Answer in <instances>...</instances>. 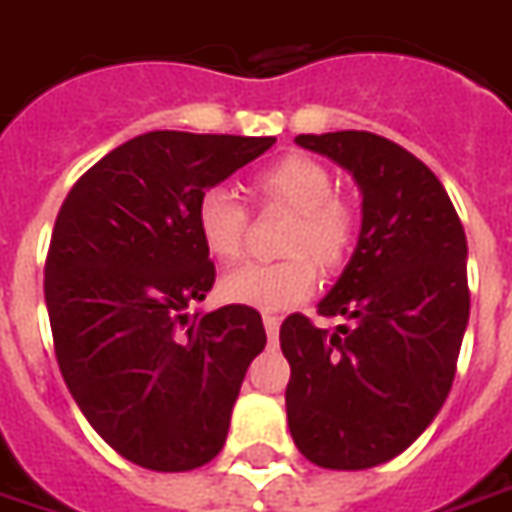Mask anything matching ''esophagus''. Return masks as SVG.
Listing matches in <instances>:
<instances>
[{
  "label": "esophagus",
  "instance_id": "34e87169",
  "mask_svg": "<svg viewBox=\"0 0 512 512\" xmlns=\"http://www.w3.org/2000/svg\"><path fill=\"white\" fill-rule=\"evenodd\" d=\"M263 328H266L269 339L274 342V339H277V333H280V316H274V314L263 316Z\"/></svg>",
  "mask_w": 512,
  "mask_h": 512
}]
</instances>
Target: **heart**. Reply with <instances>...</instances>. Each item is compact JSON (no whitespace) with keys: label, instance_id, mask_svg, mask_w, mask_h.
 <instances>
[{"label":"heart","instance_id":"1","mask_svg":"<svg viewBox=\"0 0 512 512\" xmlns=\"http://www.w3.org/2000/svg\"><path fill=\"white\" fill-rule=\"evenodd\" d=\"M255 193L266 204L294 212L285 238V252L294 257L280 263H243L221 280L218 291L227 302L257 311H283L311 297L316 288V264L339 266L353 243L350 210L336 198L330 170L308 156H285L255 176ZM198 241L204 252L229 263L243 252L249 212L227 184H210L196 198ZM311 254L313 261L307 257Z\"/></svg>","mask_w":512,"mask_h":512}]
</instances>
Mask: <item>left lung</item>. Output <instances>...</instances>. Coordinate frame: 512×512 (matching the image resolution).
<instances>
[{
    "mask_svg": "<svg viewBox=\"0 0 512 512\" xmlns=\"http://www.w3.org/2000/svg\"><path fill=\"white\" fill-rule=\"evenodd\" d=\"M361 190L353 255L322 302L336 333L291 314L280 347L291 364L288 429L305 460L364 471L398 457L429 429L457 373L468 328V243L440 179L370 131L300 134Z\"/></svg>",
    "mask_w": 512,
    "mask_h": 512,
    "instance_id": "8db88e82",
    "label": "left lung"
}]
</instances>
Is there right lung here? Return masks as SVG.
Segmentation results:
<instances>
[{
  "mask_svg": "<svg viewBox=\"0 0 512 512\" xmlns=\"http://www.w3.org/2000/svg\"><path fill=\"white\" fill-rule=\"evenodd\" d=\"M274 137L148 131L69 190L44 269L55 358L92 429L148 471H193L227 443L243 375L266 347L249 305L190 314L215 283L196 198Z\"/></svg>",
  "mask_w": 512,
  "mask_h": 512,
  "instance_id": "obj_1",
  "label": "right lung"
}]
</instances>
